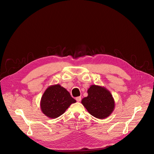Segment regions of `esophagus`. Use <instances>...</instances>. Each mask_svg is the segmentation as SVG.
<instances>
[{"label": "esophagus", "mask_w": 154, "mask_h": 154, "mask_svg": "<svg viewBox=\"0 0 154 154\" xmlns=\"http://www.w3.org/2000/svg\"><path fill=\"white\" fill-rule=\"evenodd\" d=\"M75 99H76V100H77V102H80L82 98H81L80 96H79V97H77L75 98Z\"/></svg>", "instance_id": "34e87169"}]
</instances>
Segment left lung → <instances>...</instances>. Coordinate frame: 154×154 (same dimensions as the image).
Instances as JSON below:
<instances>
[{"label": "left lung", "mask_w": 154, "mask_h": 154, "mask_svg": "<svg viewBox=\"0 0 154 154\" xmlns=\"http://www.w3.org/2000/svg\"><path fill=\"white\" fill-rule=\"evenodd\" d=\"M88 96L81 103L88 113L98 119H105L113 112L115 102L112 94L105 87L92 85L87 91Z\"/></svg>", "instance_id": "1"}]
</instances>
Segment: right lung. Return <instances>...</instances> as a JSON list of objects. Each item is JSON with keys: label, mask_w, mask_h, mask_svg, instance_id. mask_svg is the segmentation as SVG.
Returning a JSON list of instances; mask_svg holds the SVG:
<instances>
[{"label": "right lung", "mask_w": 154, "mask_h": 154, "mask_svg": "<svg viewBox=\"0 0 154 154\" xmlns=\"http://www.w3.org/2000/svg\"><path fill=\"white\" fill-rule=\"evenodd\" d=\"M75 102L64 88L57 84L49 86L43 93L40 108L47 117L55 119L63 115L72 103Z\"/></svg>", "instance_id": "add662e5"}]
</instances>
